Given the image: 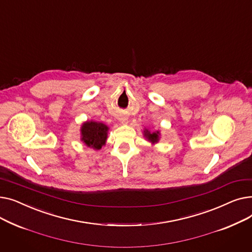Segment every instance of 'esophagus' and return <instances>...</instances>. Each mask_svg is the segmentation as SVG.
Segmentation results:
<instances>
[{
	"label": "esophagus",
	"mask_w": 252,
	"mask_h": 252,
	"mask_svg": "<svg viewBox=\"0 0 252 252\" xmlns=\"http://www.w3.org/2000/svg\"><path fill=\"white\" fill-rule=\"evenodd\" d=\"M117 119H118V121H121V122H125L126 119V117L125 116V114H118L117 115Z\"/></svg>",
	"instance_id": "obj_1"
}]
</instances>
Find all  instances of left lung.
Wrapping results in <instances>:
<instances>
[{"mask_svg":"<svg viewBox=\"0 0 252 252\" xmlns=\"http://www.w3.org/2000/svg\"><path fill=\"white\" fill-rule=\"evenodd\" d=\"M158 135H159L158 131H156V133H150L148 129L144 130V136H146V138L152 143H156L158 141Z\"/></svg>","mask_w":252,"mask_h":252,"instance_id":"left-lung-1","label":"left lung"}]
</instances>
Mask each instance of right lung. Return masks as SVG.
<instances>
[{"label": "right lung", "instance_id": "1", "mask_svg": "<svg viewBox=\"0 0 252 252\" xmlns=\"http://www.w3.org/2000/svg\"><path fill=\"white\" fill-rule=\"evenodd\" d=\"M82 140L89 147L101 149L107 139L108 127L102 123L87 122L82 126Z\"/></svg>", "mask_w": 252, "mask_h": 252}]
</instances>
